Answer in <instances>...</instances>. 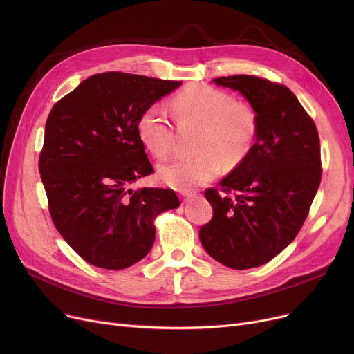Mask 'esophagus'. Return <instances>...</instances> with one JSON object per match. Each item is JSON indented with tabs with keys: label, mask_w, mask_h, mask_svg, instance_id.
Masks as SVG:
<instances>
[{
	"label": "esophagus",
	"mask_w": 354,
	"mask_h": 354,
	"mask_svg": "<svg viewBox=\"0 0 354 354\" xmlns=\"http://www.w3.org/2000/svg\"><path fill=\"white\" fill-rule=\"evenodd\" d=\"M180 196H182V199L185 202H188V201H191L195 196V194H192V192H180Z\"/></svg>",
	"instance_id": "obj_1"
}]
</instances>
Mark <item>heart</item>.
<instances>
[{
	"label": "heart",
	"instance_id": "b5f03b06",
	"mask_svg": "<svg viewBox=\"0 0 354 354\" xmlns=\"http://www.w3.org/2000/svg\"><path fill=\"white\" fill-rule=\"evenodd\" d=\"M180 122L201 126L194 156H179L159 166L160 180L176 191H192L216 178L221 165L234 167L254 146L258 118L251 104L236 102L227 91L208 84H191L174 99ZM142 145L156 158L171 152L174 127L165 110L152 104L142 111L136 124Z\"/></svg>",
	"mask_w": 354,
	"mask_h": 354
}]
</instances>
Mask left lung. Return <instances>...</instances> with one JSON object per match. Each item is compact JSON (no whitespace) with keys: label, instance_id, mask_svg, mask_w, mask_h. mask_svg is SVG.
Segmentation results:
<instances>
[{"label":"left lung","instance_id":"1","mask_svg":"<svg viewBox=\"0 0 354 354\" xmlns=\"http://www.w3.org/2000/svg\"><path fill=\"white\" fill-rule=\"evenodd\" d=\"M214 83L238 90L258 118L248 156L208 188L212 219L201 227L205 251L234 270L264 266L301 230L322 180L317 127L284 84L236 74Z\"/></svg>","mask_w":354,"mask_h":354}]
</instances>
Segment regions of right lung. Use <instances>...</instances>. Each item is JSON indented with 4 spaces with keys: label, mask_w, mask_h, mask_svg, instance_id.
Wrapping results in <instances>:
<instances>
[{
    "label": "right lung",
    "mask_w": 354,
    "mask_h": 354,
    "mask_svg": "<svg viewBox=\"0 0 354 354\" xmlns=\"http://www.w3.org/2000/svg\"><path fill=\"white\" fill-rule=\"evenodd\" d=\"M180 84L107 71L53 106L39 169L55 228L88 264L123 270L140 261L155 243V218L180 205L172 189H129L153 172L138 119Z\"/></svg>",
    "instance_id": "right-lung-1"
}]
</instances>
